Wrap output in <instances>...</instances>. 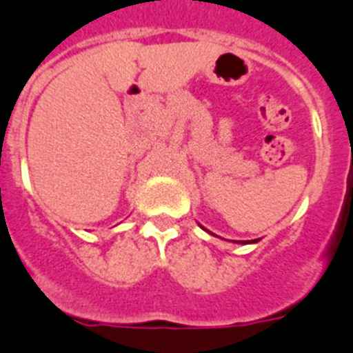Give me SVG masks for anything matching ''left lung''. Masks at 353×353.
I'll use <instances>...</instances> for the list:
<instances>
[{"label":"left lung","mask_w":353,"mask_h":353,"mask_svg":"<svg viewBox=\"0 0 353 353\" xmlns=\"http://www.w3.org/2000/svg\"><path fill=\"white\" fill-rule=\"evenodd\" d=\"M198 225H200V223H198ZM200 227H201V225H200ZM201 228H203V230H205V232H209V230H207L205 227H201ZM209 234H212V232H209ZM212 236H214V234H212ZM216 237H218V236H216ZM257 241H259V239H252V241H239V245H252V243H257Z\"/></svg>","instance_id":"left-lung-1"}]
</instances>
